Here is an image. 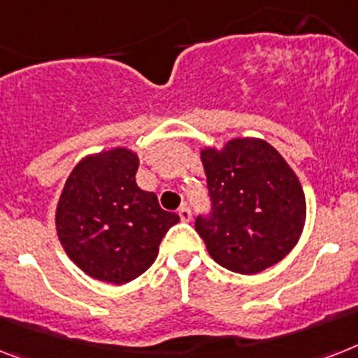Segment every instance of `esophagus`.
<instances>
[{"label":"esophagus","instance_id":"obj_1","mask_svg":"<svg viewBox=\"0 0 358 358\" xmlns=\"http://www.w3.org/2000/svg\"><path fill=\"white\" fill-rule=\"evenodd\" d=\"M178 215L184 222H189V220H191V209H189L187 206H182V208L178 209Z\"/></svg>","mask_w":358,"mask_h":358}]
</instances>
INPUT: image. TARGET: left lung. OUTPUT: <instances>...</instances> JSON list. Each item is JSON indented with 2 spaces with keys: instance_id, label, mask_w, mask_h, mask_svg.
I'll return each mask as SVG.
<instances>
[{
  "instance_id": "obj_1",
  "label": "left lung",
  "mask_w": 358,
  "mask_h": 358,
  "mask_svg": "<svg viewBox=\"0 0 358 358\" xmlns=\"http://www.w3.org/2000/svg\"><path fill=\"white\" fill-rule=\"evenodd\" d=\"M200 158L208 176L211 213L194 228L209 255L237 274H257L280 263L300 239L305 194L300 180L263 139L235 138Z\"/></svg>"
}]
</instances>
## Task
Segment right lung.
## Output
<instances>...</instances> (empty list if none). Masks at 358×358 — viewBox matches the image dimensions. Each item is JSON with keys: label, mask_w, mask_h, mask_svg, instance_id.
Returning a JSON list of instances; mask_svg holds the SVG:
<instances>
[{"label": "right lung", "mask_w": 358, "mask_h": 358, "mask_svg": "<svg viewBox=\"0 0 358 358\" xmlns=\"http://www.w3.org/2000/svg\"><path fill=\"white\" fill-rule=\"evenodd\" d=\"M138 154H90L75 165L57 206V234L69 259L94 280L123 285L158 255L167 229L180 220L158 196L136 184Z\"/></svg>", "instance_id": "obj_1"}]
</instances>
